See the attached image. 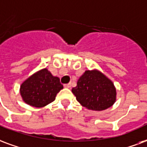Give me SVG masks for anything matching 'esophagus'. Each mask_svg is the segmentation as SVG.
I'll return each mask as SVG.
<instances>
[{"label":"esophagus","instance_id":"esophagus-1","mask_svg":"<svg viewBox=\"0 0 147 147\" xmlns=\"http://www.w3.org/2000/svg\"><path fill=\"white\" fill-rule=\"evenodd\" d=\"M65 88H71V83H67V84L64 85Z\"/></svg>","mask_w":147,"mask_h":147}]
</instances>
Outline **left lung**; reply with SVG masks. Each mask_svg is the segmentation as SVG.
Masks as SVG:
<instances>
[{"label":"left lung","instance_id":"obj_1","mask_svg":"<svg viewBox=\"0 0 147 147\" xmlns=\"http://www.w3.org/2000/svg\"><path fill=\"white\" fill-rule=\"evenodd\" d=\"M71 92L83 107L92 111L107 109L116 100L113 82L97 70L86 71Z\"/></svg>","mask_w":147,"mask_h":147}]
</instances>
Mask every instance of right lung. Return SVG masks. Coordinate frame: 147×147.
Returning <instances> with one entry per match:
<instances>
[{"label": "right lung", "mask_w": 147, "mask_h": 147, "mask_svg": "<svg viewBox=\"0 0 147 147\" xmlns=\"http://www.w3.org/2000/svg\"><path fill=\"white\" fill-rule=\"evenodd\" d=\"M63 89L58 77L52 76L47 68L33 74L22 82L20 93L23 100L30 106L42 107L55 100Z\"/></svg>", "instance_id": "1"}]
</instances>
